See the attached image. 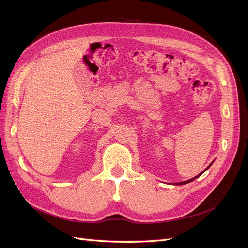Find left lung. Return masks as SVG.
Wrapping results in <instances>:
<instances>
[{
    "label": "left lung",
    "mask_w": 248,
    "mask_h": 248,
    "mask_svg": "<svg viewBox=\"0 0 248 248\" xmlns=\"http://www.w3.org/2000/svg\"><path fill=\"white\" fill-rule=\"evenodd\" d=\"M211 164H212V163H211ZM211 164H210V166H211ZM210 166H209V167H210ZM209 167H208L207 169H209ZM207 169H206V170H207ZM205 170H204V171H205ZM204 171H202V172H204ZM202 172H201V174H200V175H198L197 177H194V178H192V179H190V180H187V181H184V182H180V183H177V184H178V185H182V184H186V183H189V182L193 181V180H194V179H197L198 177H200V176H201V175L202 174Z\"/></svg>",
    "instance_id": "obj_1"
}]
</instances>
